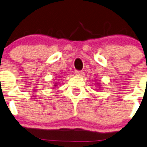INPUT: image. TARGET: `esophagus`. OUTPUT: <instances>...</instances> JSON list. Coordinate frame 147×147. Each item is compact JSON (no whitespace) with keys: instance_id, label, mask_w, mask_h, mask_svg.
<instances>
[{"instance_id":"34e87169","label":"esophagus","mask_w":147,"mask_h":147,"mask_svg":"<svg viewBox=\"0 0 147 147\" xmlns=\"http://www.w3.org/2000/svg\"><path fill=\"white\" fill-rule=\"evenodd\" d=\"M82 74V71H80V70H76L75 72V75H77V76H80Z\"/></svg>"}]
</instances>
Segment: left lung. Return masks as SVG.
<instances>
[{"label": "left lung", "mask_w": 147, "mask_h": 147, "mask_svg": "<svg viewBox=\"0 0 147 147\" xmlns=\"http://www.w3.org/2000/svg\"><path fill=\"white\" fill-rule=\"evenodd\" d=\"M98 85H99V84H98Z\"/></svg>", "instance_id": "8db88e82"}]
</instances>
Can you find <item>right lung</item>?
Masks as SVG:
<instances>
[{"label":"right lung","mask_w":147,"mask_h":147,"mask_svg":"<svg viewBox=\"0 0 147 147\" xmlns=\"http://www.w3.org/2000/svg\"><path fill=\"white\" fill-rule=\"evenodd\" d=\"M57 85V83H55V87H56Z\"/></svg>","instance_id":"right-lung-1"}]
</instances>
